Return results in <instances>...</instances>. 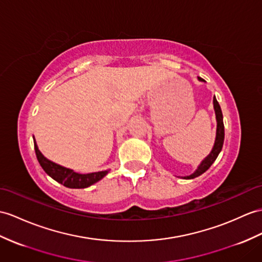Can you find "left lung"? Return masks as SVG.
<instances>
[{
	"label": "left lung",
	"instance_id": "8db88e82",
	"mask_svg": "<svg viewBox=\"0 0 262 262\" xmlns=\"http://www.w3.org/2000/svg\"><path fill=\"white\" fill-rule=\"evenodd\" d=\"M199 80L203 81V79L199 78ZM213 105H214V110H215V116H216V121H218V127H216V138H215V142H214V146L211 151V153L201 162V164L199 165V168L196 169V171L194 173H192L191 176L184 177V179H193V178H196L201 176L203 172H206L211 164L215 161L216 157L219 156V153L222 149L223 145V140H225V125H223V120H222V112H221V107L216 101L215 97L213 98Z\"/></svg>",
	"mask_w": 262,
	"mask_h": 262
}]
</instances>
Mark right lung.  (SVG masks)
<instances>
[{"label": "right lung", "instance_id": "obj_1", "mask_svg": "<svg viewBox=\"0 0 262 262\" xmlns=\"http://www.w3.org/2000/svg\"><path fill=\"white\" fill-rule=\"evenodd\" d=\"M34 150L35 155L37 158V161H39L42 169L47 172V173L57 181L59 183L63 184V186L67 188L71 189H83L92 186L93 183L100 181L102 178L107 174L106 171H100V172H94V173H88V174H80L76 173L73 170L67 169L64 167H61V165L53 163L52 161L48 160L47 158H44L40 150L37 149V145L34 142Z\"/></svg>", "mask_w": 262, "mask_h": 262}]
</instances>
